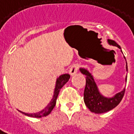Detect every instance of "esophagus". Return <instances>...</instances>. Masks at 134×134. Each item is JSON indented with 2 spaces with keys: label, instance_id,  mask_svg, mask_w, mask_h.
<instances>
[{
  "label": "esophagus",
  "instance_id": "esophagus-1",
  "mask_svg": "<svg viewBox=\"0 0 134 134\" xmlns=\"http://www.w3.org/2000/svg\"><path fill=\"white\" fill-rule=\"evenodd\" d=\"M79 65L78 64H73L71 66V67L70 68V70H69V73L71 76H74L75 75L76 73L77 72V70H78Z\"/></svg>",
  "mask_w": 134,
  "mask_h": 134
}]
</instances>
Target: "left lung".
<instances>
[{
	"label": "left lung",
	"instance_id": "1",
	"mask_svg": "<svg viewBox=\"0 0 134 134\" xmlns=\"http://www.w3.org/2000/svg\"><path fill=\"white\" fill-rule=\"evenodd\" d=\"M108 42L110 45L117 47L118 49H121V47L114 41L108 39ZM124 59H126L125 57ZM126 69L128 72L126 60ZM80 71L82 74L85 75L86 77V85L84 90V102L91 112L95 113H103L113 109L120 103L125 93V88L111 98L105 97L100 93L92 74L85 68H80ZM125 80L126 82L127 81V76H126Z\"/></svg>",
	"mask_w": 134,
	"mask_h": 134
}]
</instances>
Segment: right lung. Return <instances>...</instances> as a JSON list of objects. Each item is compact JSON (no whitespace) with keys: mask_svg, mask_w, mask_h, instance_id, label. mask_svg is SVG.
Returning a JSON list of instances; mask_svg holds the SVG:
<instances>
[{"mask_svg":"<svg viewBox=\"0 0 134 134\" xmlns=\"http://www.w3.org/2000/svg\"><path fill=\"white\" fill-rule=\"evenodd\" d=\"M70 78V75L69 74L62 75L59 77H57V81H56L55 88H54V91L52 99L51 100L49 103L48 104L44 109L41 110V111H39L38 113H26L22 112V111H20V110L19 111L22 113L23 114H24V115H27V116H30V117H33V118H41V117L48 115L50 113L52 112L53 108L55 106L56 102H57V97H58L59 90H60L62 87L64 86V85L67 83Z\"/></svg>","mask_w":134,"mask_h":134,"instance_id":"obj_1","label":"right lung"}]
</instances>
